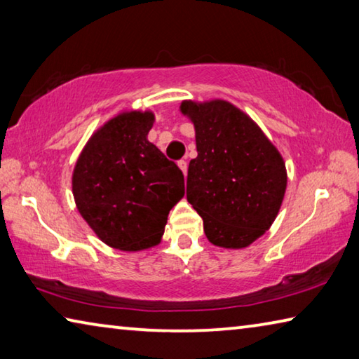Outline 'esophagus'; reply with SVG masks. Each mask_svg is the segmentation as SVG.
<instances>
[{"label": "esophagus", "mask_w": 359, "mask_h": 359, "mask_svg": "<svg viewBox=\"0 0 359 359\" xmlns=\"http://www.w3.org/2000/svg\"><path fill=\"white\" fill-rule=\"evenodd\" d=\"M179 168H180V171L184 172V175L187 177V172H188V165H187V161H185V160H180V161H179Z\"/></svg>", "instance_id": "obj_1"}]
</instances>
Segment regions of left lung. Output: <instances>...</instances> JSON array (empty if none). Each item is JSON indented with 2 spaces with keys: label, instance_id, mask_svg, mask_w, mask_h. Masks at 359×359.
Returning <instances> with one entry per match:
<instances>
[{
  "label": "left lung",
  "instance_id": "1",
  "mask_svg": "<svg viewBox=\"0 0 359 359\" xmlns=\"http://www.w3.org/2000/svg\"><path fill=\"white\" fill-rule=\"evenodd\" d=\"M198 156L188 165L187 199L203 218L209 242L244 248L261 238L280 210L287 168L259 126L224 100L184 101Z\"/></svg>",
  "mask_w": 359,
  "mask_h": 359
}]
</instances>
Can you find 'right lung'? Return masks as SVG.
Masks as SVG:
<instances>
[{"label": "right lung", "mask_w": 359, "mask_h": 359, "mask_svg": "<svg viewBox=\"0 0 359 359\" xmlns=\"http://www.w3.org/2000/svg\"><path fill=\"white\" fill-rule=\"evenodd\" d=\"M154 121L150 111L115 115L88 139L72 172L77 210L117 250L156 245L185 194L184 174L147 139Z\"/></svg>", "instance_id": "1"}]
</instances>
